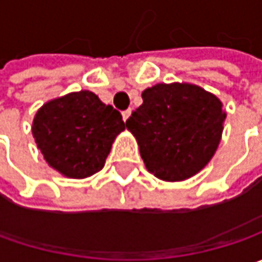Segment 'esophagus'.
<instances>
[{"label": "esophagus", "mask_w": 262, "mask_h": 262, "mask_svg": "<svg viewBox=\"0 0 262 262\" xmlns=\"http://www.w3.org/2000/svg\"><path fill=\"white\" fill-rule=\"evenodd\" d=\"M129 116H131V109H126V111L122 112V119H124V121H126Z\"/></svg>", "instance_id": "1"}]
</instances>
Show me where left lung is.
<instances>
[{
    "instance_id": "left-lung-1",
    "label": "left lung",
    "mask_w": 262,
    "mask_h": 262,
    "mask_svg": "<svg viewBox=\"0 0 262 262\" xmlns=\"http://www.w3.org/2000/svg\"><path fill=\"white\" fill-rule=\"evenodd\" d=\"M126 119L150 173L179 182L203 170L214 156L226 112L216 95L191 83H159Z\"/></svg>"
}]
</instances>
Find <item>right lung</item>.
I'll return each instance as SVG.
<instances>
[{
	"label": "right lung",
	"instance_id": "right-lung-1",
	"mask_svg": "<svg viewBox=\"0 0 262 262\" xmlns=\"http://www.w3.org/2000/svg\"><path fill=\"white\" fill-rule=\"evenodd\" d=\"M125 125L116 109L93 92L80 90L40 106L32 134L48 166L67 178L84 179L102 170Z\"/></svg>",
	"mask_w": 262,
	"mask_h": 262
}]
</instances>
